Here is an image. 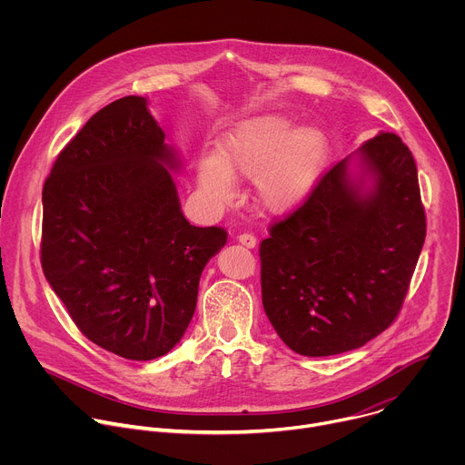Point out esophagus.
Instances as JSON below:
<instances>
[{
    "label": "esophagus",
    "mask_w": 465,
    "mask_h": 465,
    "mask_svg": "<svg viewBox=\"0 0 465 465\" xmlns=\"http://www.w3.org/2000/svg\"><path fill=\"white\" fill-rule=\"evenodd\" d=\"M237 241H239L242 246H246V248H253V246L257 244V239H255L252 233H241V235L237 237Z\"/></svg>",
    "instance_id": "obj_1"
}]
</instances>
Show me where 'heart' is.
<instances>
[{"label": "heart", "mask_w": 465, "mask_h": 465, "mask_svg": "<svg viewBox=\"0 0 465 465\" xmlns=\"http://www.w3.org/2000/svg\"><path fill=\"white\" fill-rule=\"evenodd\" d=\"M329 142L316 126H300L283 114H262L232 126L215 158L198 167V182L215 203H230L233 178H255L257 203L271 213L298 210L316 187Z\"/></svg>", "instance_id": "b5f03b06"}]
</instances>
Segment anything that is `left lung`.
<instances>
[{
	"label": "left lung",
	"mask_w": 465,
	"mask_h": 465,
	"mask_svg": "<svg viewBox=\"0 0 465 465\" xmlns=\"http://www.w3.org/2000/svg\"><path fill=\"white\" fill-rule=\"evenodd\" d=\"M331 167L307 201L259 246L262 307L305 357L357 350L400 314L427 232L418 169L400 136L381 132Z\"/></svg>",
	"instance_id": "obj_1"
}]
</instances>
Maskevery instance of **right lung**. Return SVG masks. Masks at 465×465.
I'll return each mask as SVG.
<instances>
[{
    "mask_svg": "<svg viewBox=\"0 0 465 465\" xmlns=\"http://www.w3.org/2000/svg\"><path fill=\"white\" fill-rule=\"evenodd\" d=\"M180 158L128 95L94 114L42 191V269L81 333L130 361L171 351L193 318L219 226H191L169 171Z\"/></svg>",
    "mask_w": 465,
    "mask_h": 465,
    "instance_id": "right-lung-1",
    "label": "right lung"
}]
</instances>
